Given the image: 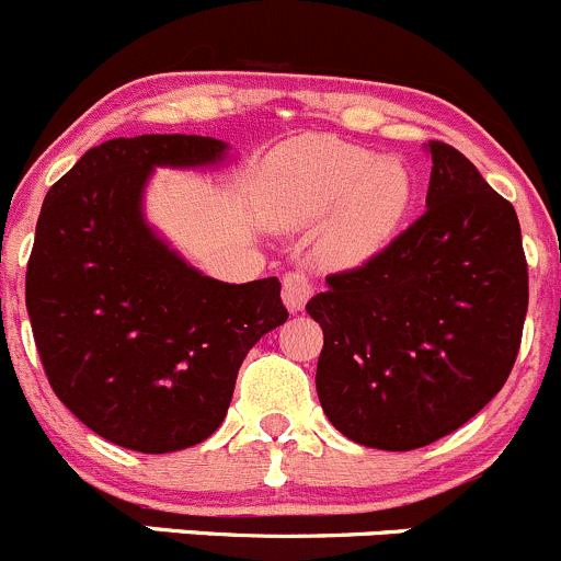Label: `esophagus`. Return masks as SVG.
Masks as SVG:
<instances>
[{"instance_id":"1","label":"esophagus","mask_w":561,"mask_h":561,"mask_svg":"<svg viewBox=\"0 0 561 561\" xmlns=\"http://www.w3.org/2000/svg\"><path fill=\"white\" fill-rule=\"evenodd\" d=\"M311 295H313V286L302 272H289V275L284 277V306L289 308L291 313L302 311Z\"/></svg>"}]
</instances>
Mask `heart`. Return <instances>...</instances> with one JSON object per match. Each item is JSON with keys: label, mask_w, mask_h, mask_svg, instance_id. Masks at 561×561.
Segmentation results:
<instances>
[{"label": "heart", "mask_w": 561, "mask_h": 561, "mask_svg": "<svg viewBox=\"0 0 561 561\" xmlns=\"http://www.w3.org/2000/svg\"><path fill=\"white\" fill-rule=\"evenodd\" d=\"M266 222L300 228L324 218L317 250L330 264H360L380 253L402 226L413 179L397 157L335 137H308L275 159Z\"/></svg>", "instance_id": "1"}]
</instances>
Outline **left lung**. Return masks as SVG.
I'll return each instance as SVG.
<instances>
[{"instance_id":"8db88e82","label":"left lung","mask_w":561,"mask_h":561,"mask_svg":"<svg viewBox=\"0 0 561 561\" xmlns=\"http://www.w3.org/2000/svg\"><path fill=\"white\" fill-rule=\"evenodd\" d=\"M426 211L306 311L324 333L317 393L360 446L410 451L460 430L510 377L526 306L520 226L457 148L430 142Z\"/></svg>"}]
</instances>
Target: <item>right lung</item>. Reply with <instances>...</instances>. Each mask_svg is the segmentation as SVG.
<instances>
[{
  "label": "right lung",
  "mask_w": 561,
  "mask_h": 561,
  "mask_svg": "<svg viewBox=\"0 0 561 561\" xmlns=\"http://www.w3.org/2000/svg\"><path fill=\"white\" fill-rule=\"evenodd\" d=\"M231 162L215 137H115L46 195L26 266L32 335L57 399L110 444L168 455L206 440L244 355L289 319L277 277L204 275L146 217L157 168Z\"/></svg>",
  "instance_id": "obj_1"
}]
</instances>
